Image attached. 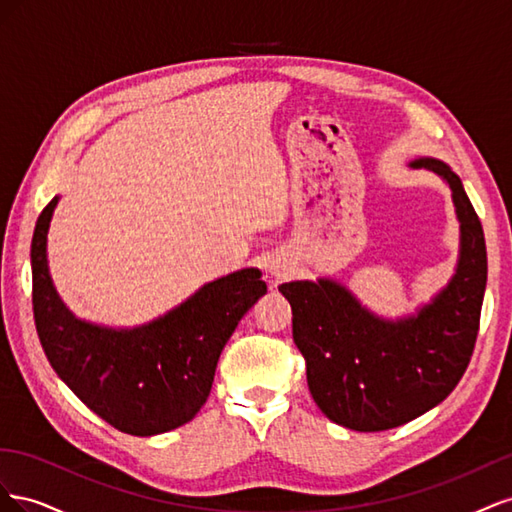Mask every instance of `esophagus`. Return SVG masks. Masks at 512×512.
Listing matches in <instances>:
<instances>
[{
	"label": "esophagus",
	"mask_w": 512,
	"mask_h": 512,
	"mask_svg": "<svg viewBox=\"0 0 512 512\" xmlns=\"http://www.w3.org/2000/svg\"><path fill=\"white\" fill-rule=\"evenodd\" d=\"M269 269H271V273H273V275H280V267H277V265H271Z\"/></svg>",
	"instance_id": "34e87169"
}]
</instances>
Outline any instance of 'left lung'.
<instances>
[{
	"instance_id": "8db88e82",
	"label": "left lung",
	"mask_w": 512,
	"mask_h": 512,
	"mask_svg": "<svg viewBox=\"0 0 512 512\" xmlns=\"http://www.w3.org/2000/svg\"><path fill=\"white\" fill-rule=\"evenodd\" d=\"M410 166L448 183L461 230L455 275L429 305L384 320L333 280L280 286L309 393L333 423L354 431L393 429L438 406L466 374L478 335L487 286L483 226L451 166L433 158Z\"/></svg>"
}]
</instances>
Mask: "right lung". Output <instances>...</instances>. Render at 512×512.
Listing matches in <instances>:
<instances>
[{
    "mask_svg": "<svg viewBox=\"0 0 512 512\" xmlns=\"http://www.w3.org/2000/svg\"><path fill=\"white\" fill-rule=\"evenodd\" d=\"M59 196L32 239L34 320L46 359L83 404L132 436L185 425L209 397L222 348L267 284L241 269L198 288L143 327L108 329L76 318L59 299L46 262V232Z\"/></svg>",
    "mask_w": 512,
    "mask_h": 512,
    "instance_id": "1",
    "label": "right lung"
}]
</instances>
